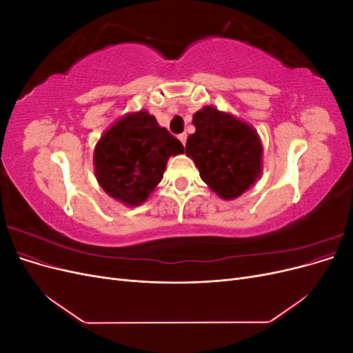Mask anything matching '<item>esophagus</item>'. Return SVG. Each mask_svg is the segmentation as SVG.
Here are the masks:
<instances>
[{
  "label": "esophagus",
  "mask_w": 353,
  "mask_h": 353,
  "mask_svg": "<svg viewBox=\"0 0 353 353\" xmlns=\"http://www.w3.org/2000/svg\"><path fill=\"white\" fill-rule=\"evenodd\" d=\"M178 140L183 143V145H185V143H187V134H179L178 135Z\"/></svg>",
  "instance_id": "esophagus-1"
}]
</instances>
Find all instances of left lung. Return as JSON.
<instances>
[{
  "label": "left lung",
  "mask_w": 353,
  "mask_h": 353,
  "mask_svg": "<svg viewBox=\"0 0 353 353\" xmlns=\"http://www.w3.org/2000/svg\"><path fill=\"white\" fill-rule=\"evenodd\" d=\"M193 125L196 132L187 138L185 154L213 193L234 200L256 184L262 174L263 147L252 125L213 105L196 112Z\"/></svg>",
  "instance_id": "left-lung-1"
}]
</instances>
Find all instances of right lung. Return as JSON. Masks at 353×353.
I'll use <instances>...</instances> for the list:
<instances>
[{"instance_id": "add662e5", "label": "right lung", "mask_w": 353, "mask_h": 353, "mask_svg": "<svg viewBox=\"0 0 353 353\" xmlns=\"http://www.w3.org/2000/svg\"><path fill=\"white\" fill-rule=\"evenodd\" d=\"M184 153L176 138L147 110L126 113L94 148V172L112 199L137 208L162 181L168 159Z\"/></svg>"}]
</instances>
